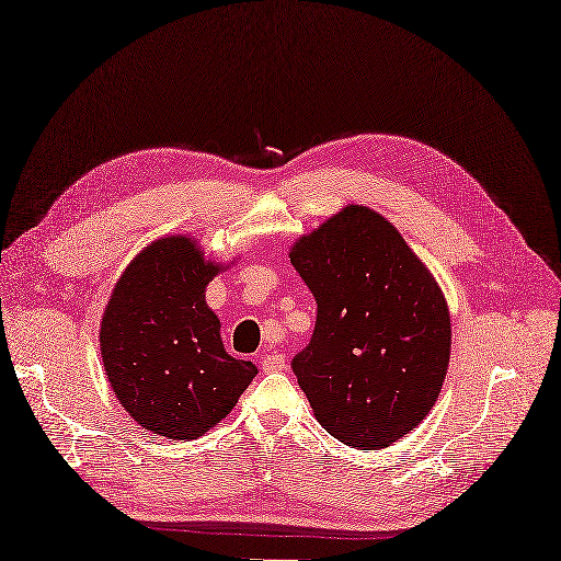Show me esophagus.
Here are the masks:
<instances>
[{
  "mask_svg": "<svg viewBox=\"0 0 561 561\" xmlns=\"http://www.w3.org/2000/svg\"><path fill=\"white\" fill-rule=\"evenodd\" d=\"M260 366L264 371H283L285 369V355L283 353H266V355H262Z\"/></svg>",
  "mask_w": 561,
  "mask_h": 561,
  "instance_id": "1",
  "label": "esophagus"
}]
</instances>
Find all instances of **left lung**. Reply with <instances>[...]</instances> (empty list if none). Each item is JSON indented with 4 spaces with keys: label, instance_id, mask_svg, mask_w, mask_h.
Wrapping results in <instances>:
<instances>
[{
    "label": "left lung",
    "instance_id": "1",
    "mask_svg": "<svg viewBox=\"0 0 561 561\" xmlns=\"http://www.w3.org/2000/svg\"><path fill=\"white\" fill-rule=\"evenodd\" d=\"M318 304L293 371L316 420L345 446L388 448L430 415L450 364L436 278L374 208L347 204L289 248Z\"/></svg>",
    "mask_w": 561,
    "mask_h": 561
}]
</instances>
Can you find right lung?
<instances>
[{"instance_id":"right-lung-1","label":"right lung","mask_w":561,"mask_h":561,"mask_svg":"<svg viewBox=\"0 0 561 561\" xmlns=\"http://www.w3.org/2000/svg\"><path fill=\"white\" fill-rule=\"evenodd\" d=\"M229 264L206 260L197 239L148 243L115 283L100 347L111 390L144 430L199 438L229 415L257 366L231 357L206 287Z\"/></svg>"}]
</instances>
